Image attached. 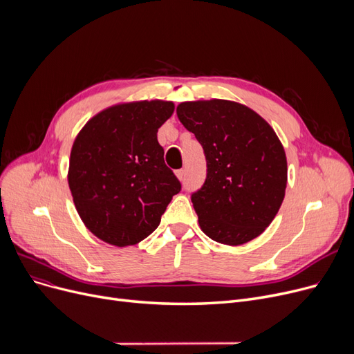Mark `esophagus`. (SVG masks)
Listing matches in <instances>:
<instances>
[{
    "mask_svg": "<svg viewBox=\"0 0 354 354\" xmlns=\"http://www.w3.org/2000/svg\"><path fill=\"white\" fill-rule=\"evenodd\" d=\"M175 174H176V176H178L179 180H185V169H179V171H176Z\"/></svg>",
    "mask_w": 354,
    "mask_h": 354,
    "instance_id": "1",
    "label": "esophagus"
}]
</instances>
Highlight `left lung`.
<instances>
[{
    "mask_svg": "<svg viewBox=\"0 0 354 354\" xmlns=\"http://www.w3.org/2000/svg\"><path fill=\"white\" fill-rule=\"evenodd\" d=\"M176 115L207 159L205 183L191 196L201 230L227 245L261 235L287 187V158L274 129L250 107L230 100L185 102Z\"/></svg>",
    "mask_w": 354,
    "mask_h": 354,
    "instance_id": "left-lung-1",
    "label": "left lung"
}]
</instances>
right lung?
Here are the masks:
<instances>
[{"instance_id":"1","label":"right lung","mask_w":354,"mask_h":354,"mask_svg":"<svg viewBox=\"0 0 354 354\" xmlns=\"http://www.w3.org/2000/svg\"><path fill=\"white\" fill-rule=\"evenodd\" d=\"M172 102L142 100L107 107L74 139L68 187L87 230L111 245H135L160 224L180 182L165 165L158 129Z\"/></svg>"}]
</instances>
